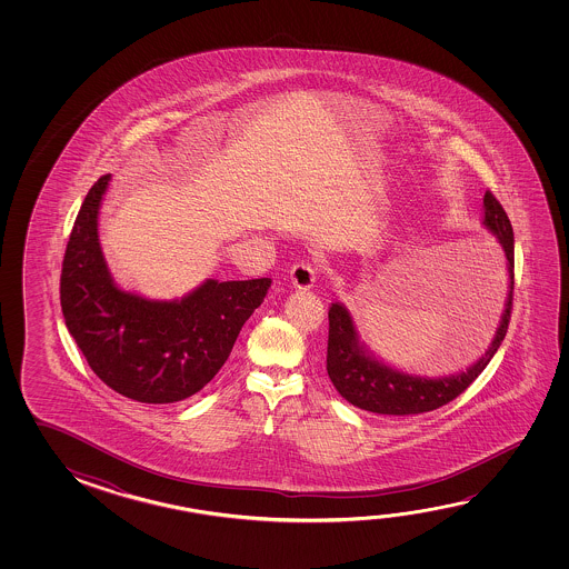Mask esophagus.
<instances>
[{
    "mask_svg": "<svg viewBox=\"0 0 569 569\" xmlns=\"http://www.w3.org/2000/svg\"><path fill=\"white\" fill-rule=\"evenodd\" d=\"M317 266L313 261L299 260L293 263V268L289 271V280L293 283V288L308 289L316 283Z\"/></svg>",
    "mask_w": 569,
    "mask_h": 569,
    "instance_id": "obj_1",
    "label": "esophagus"
}]
</instances>
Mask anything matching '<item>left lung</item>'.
I'll list each match as a JSON object with an SVG mask.
<instances>
[{
  "label": "left lung",
  "instance_id": "1",
  "mask_svg": "<svg viewBox=\"0 0 569 569\" xmlns=\"http://www.w3.org/2000/svg\"><path fill=\"white\" fill-rule=\"evenodd\" d=\"M485 226L502 246L506 268L510 273V293L506 299L502 321L488 351L472 367L452 377L422 379L401 373L365 353L363 347L357 343L353 321L347 309L333 303L329 308L327 375L345 401L379 415H419L455 401L458 395H462L476 381V377L485 371L486 365L490 363V359L506 337L513 303L512 224L502 204L490 190H486L485 194Z\"/></svg>",
  "mask_w": 569,
  "mask_h": 569
}]
</instances>
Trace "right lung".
<instances>
[{"mask_svg":"<svg viewBox=\"0 0 569 569\" xmlns=\"http://www.w3.org/2000/svg\"><path fill=\"white\" fill-rule=\"evenodd\" d=\"M111 174L94 182L67 242L61 311L87 363L112 391L164 405L214 379L236 337L270 289V278L208 280L180 301H150L112 283L97 236Z\"/></svg>","mask_w":569,"mask_h":569,"instance_id":"obj_1","label":"right lung"}]
</instances>
